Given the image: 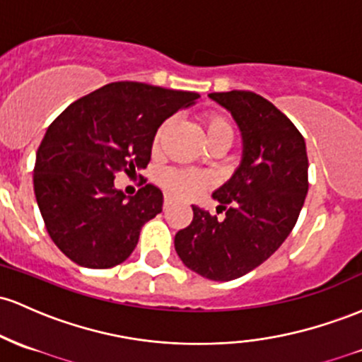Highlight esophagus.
Returning <instances> with one entry per match:
<instances>
[{"label":"esophagus","mask_w":362,"mask_h":362,"mask_svg":"<svg viewBox=\"0 0 362 362\" xmlns=\"http://www.w3.org/2000/svg\"><path fill=\"white\" fill-rule=\"evenodd\" d=\"M170 204H172V199H170L168 196H165V201H163V209H166V208H168Z\"/></svg>","instance_id":"34e87169"}]
</instances>
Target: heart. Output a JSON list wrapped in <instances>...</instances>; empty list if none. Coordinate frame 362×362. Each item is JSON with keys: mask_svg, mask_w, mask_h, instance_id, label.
<instances>
[{"mask_svg": "<svg viewBox=\"0 0 362 362\" xmlns=\"http://www.w3.org/2000/svg\"><path fill=\"white\" fill-rule=\"evenodd\" d=\"M201 122L208 144L218 141H226L232 144L233 127L228 118L218 113H206ZM170 127H172V120L161 123L160 129L156 130V136H154V148H158ZM161 185L170 196L178 197V199H192L211 185V178L206 173L194 172V170H168L161 175Z\"/></svg>", "mask_w": 362, "mask_h": 362, "instance_id": "b5f03b06", "label": "heart"}]
</instances>
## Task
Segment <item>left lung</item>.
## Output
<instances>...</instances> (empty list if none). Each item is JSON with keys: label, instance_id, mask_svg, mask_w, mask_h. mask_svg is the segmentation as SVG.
I'll list each match as a JSON object with an SVG mask.
<instances>
[{"label": "left lung", "instance_id": "left-lung-1", "mask_svg": "<svg viewBox=\"0 0 362 362\" xmlns=\"http://www.w3.org/2000/svg\"><path fill=\"white\" fill-rule=\"evenodd\" d=\"M235 120L242 160L213 192L223 220L192 206L194 218L175 235V251L197 275L214 281L244 276L291 235L308 194V153L296 125L268 99L249 90L211 93Z\"/></svg>", "mask_w": 362, "mask_h": 362}]
</instances>
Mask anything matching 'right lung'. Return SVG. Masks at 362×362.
I'll use <instances>...</instances> for the list:
<instances>
[{
  "mask_svg": "<svg viewBox=\"0 0 362 362\" xmlns=\"http://www.w3.org/2000/svg\"><path fill=\"white\" fill-rule=\"evenodd\" d=\"M199 94L142 82H111L47 127L35 154L34 192L57 247L84 268L123 263L142 225L161 213L163 192L148 184L127 197L115 175L148 166L156 130Z\"/></svg>",
  "mask_w": 362,
  "mask_h": 362,
  "instance_id": "right-lung-1",
  "label": "right lung"
}]
</instances>
